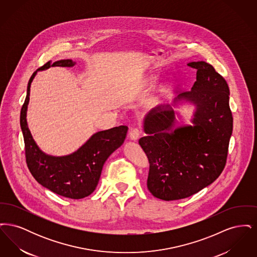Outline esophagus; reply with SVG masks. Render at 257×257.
I'll return each mask as SVG.
<instances>
[{"mask_svg": "<svg viewBox=\"0 0 257 257\" xmlns=\"http://www.w3.org/2000/svg\"><path fill=\"white\" fill-rule=\"evenodd\" d=\"M141 134H142V132H141L140 129H138V128H132L131 131L129 132V138H130V140H132V141H137V140L140 138Z\"/></svg>", "mask_w": 257, "mask_h": 257, "instance_id": "1", "label": "esophagus"}]
</instances>
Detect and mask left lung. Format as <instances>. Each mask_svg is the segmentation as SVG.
<instances>
[{
  "label": "left lung",
  "instance_id": "1",
  "mask_svg": "<svg viewBox=\"0 0 257 257\" xmlns=\"http://www.w3.org/2000/svg\"><path fill=\"white\" fill-rule=\"evenodd\" d=\"M188 66L196 69L192 89L177 95L171 106L149 110L144 119L147 136L139 141L150 164L147 188L167 201L193 196L220 176L232 134L226 81L205 61ZM183 101L193 103L195 110L192 124L178 126L174 108Z\"/></svg>",
  "mask_w": 257,
  "mask_h": 257
}]
</instances>
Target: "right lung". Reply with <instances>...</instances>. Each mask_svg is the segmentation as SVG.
Wrapping results in <instances>:
<instances>
[{"label": "right lung", "instance_id": "1", "mask_svg": "<svg viewBox=\"0 0 257 257\" xmlns=\"http://www.w3.org/2000/svg\"><path fill=\"white\" fill-rule=\"evenodd\" d=\"M72 60L50 61L32 75L27 87V96L21 109L20 126L23 133L28 168L38 183L53 193L64 197L80 199L89 196L96 188L101 171L110 154L122 146L127 126L113 127L92 135L73 153L52 156L44 153L35 142L27 122L31 85L38 71L54 66L72 67Z\"/></svg>", "mask_w": 257, "mask_h": 257}]
</instances>
